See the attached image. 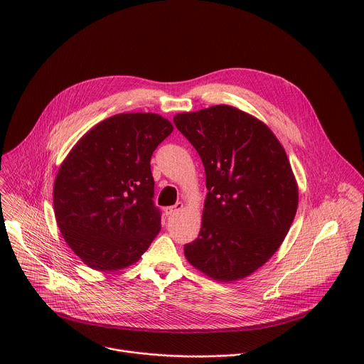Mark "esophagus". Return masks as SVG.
<instances>
[{
	"label": "esophagus",
	"instance_id": "esophagus-1",
	"mask_svg": "<svg viewBox=\"0 0 364 364\" xmlns=\"http://www.w3.org/2000/svg\"><path fill=\"white\" fill-rule=\"evenodd\" d=\"M184 209V204L181 201H177L174 205H170L166 209V215L167 216H173V215H177L178 212H181Z\"/></svg>",
	"mask_w": 364,
	"mask_h": 364
}]
</instances>
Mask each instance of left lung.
<instances>
[{
	"label": "left lung",
	"mask_w": 364,
	"mask_h": 364,
	"mask_svg": "<svg viewBox=\"0 0 364 364\" xmlns=\"http://www.w3.org/2000/svg\"><path fill=\"white\" fill-rule=\"evenodd\" d=\"M204 166L198 237L184 246L196 269L233 282L264 267L282 245L298 209V184L287 152L256 117L215 105L174 117Z\"/></svg>",
	"instance_id": "1"
}]
</instances>
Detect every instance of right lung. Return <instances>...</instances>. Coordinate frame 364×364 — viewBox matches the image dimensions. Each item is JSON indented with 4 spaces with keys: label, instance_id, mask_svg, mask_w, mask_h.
I'll list each match as a JSON object with an SVG mask.
<instances>
[{
    "label": "right lung",
    "instance_id": "right-lung-1",
    "mask_svg": "<svg viewBox=\"0 0 364 364\" xmlns=\"http://www.w3.org/2000/svg\"><path fill=\"white\" fill-rule=\"evenodd\" d=\"M173 129L159 114H118L90 128L60 164L53 186L56 223L89 268L125 269L159 235L149 161Z\"/></svg>",
    "mask_w": 364,
    "mask_h": 364
}]
</instances>
